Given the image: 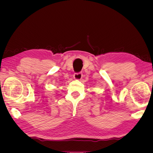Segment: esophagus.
<instances>
[{
  "label": "esophagus",
  "mask_w": 153,
  "mask_h": 153,
  "mask_svg": "<svg viewBox=\"0 0 153 153\" xmlns=\"http://www.w3.org/2000/svg\"><path fill=\"white\" fill-rule=\"evenodd\" d=\"M73 78H74V79L79 80L82 78V73H75V74H74V75H73Z\"/></svg>",
  "instance_id": "esophagus-1"
}]
</instances>
